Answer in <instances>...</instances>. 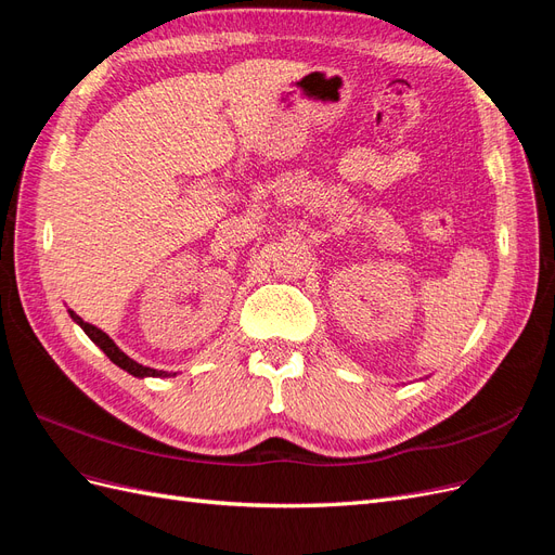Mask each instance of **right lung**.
<instances>
[{
    "label": "right lung",
    "mask_w": 555,
    "mask_h": 555,
    "mask_svg": "<svg viewBox=\"0 0 555 555\" xmlns=\"http://www.w3.org/2000/svg\"><path fill=\"white\" fill-rule=\"evenodd\" d=\"M69 314H72V319L74 322L88 333V338L104 351V354L117 365V367H122V371H127L129 375H133V377H171V373H166V371H155V367H147V365H141V363H137L133 359H129L125 351L117 347L108 335L102 331V328H96V326H92V324H88V322H82V319L74 312V310H69ZM176 375V373H173Z\"/></svg>",
    "instance_id": "1"
}]
</instances>
